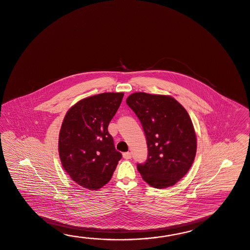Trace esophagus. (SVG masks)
<instances>
[{"label": "esophagus", "instance_id": "esophagus-1", "mask_svg": "<svg viewBox=\"0 0 250 250\" xmlns=\"http://www.w3.org/2000/svg\"><path fill=\"white\" fill-rule=\"evenodd\" d=\"M123 157L125 160H129L132 158V154H131V152H125V153H123Z\"/></svg>", "mask_w": 250, "mask_h": 250}]
</instances>
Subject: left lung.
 <instances>
[{"mask_svg": "<svg viewBox=\"0 0 250 250\" xmlns=\"http://www.w3.org/2000/svg\"><path fill=\"white\" fill-rule=\"evenodd\" d=\"M144 128L148 159L137 169L155 188L172 187L188 172L194 162L197 141L188 113L167 95L135 92L126 99Z\"/></svg>", "mask_w": 250, "mask_h": 250, "instance_id": "obj_1", "label": "left lung"}]
</instances>
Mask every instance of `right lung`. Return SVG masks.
<instances>
[{
    "instance_id": "1",
    "label": "right lung",
    "mask_w": 250,
    "mask_h": 250,
    "mask_svg": "<svg viewBox=\"0 0 250 250\" xmlns=\"http://www.w3.org/2000/svg\"><path fill=\"white\" fill-rule=\"evenodd\" d=\"M123 97V92H105L85 98L63 118L58 142L62 166L84 188H103L122 158L107 127Z\"/></svg>"
}]
</instances>
